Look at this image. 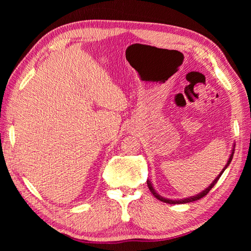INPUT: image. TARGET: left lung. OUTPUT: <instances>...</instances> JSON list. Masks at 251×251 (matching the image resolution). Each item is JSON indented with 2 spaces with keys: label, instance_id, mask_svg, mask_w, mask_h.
I'll list each match as a JSON object with an SVG mask.
<instances>
[{
  "label": "left lung",
  "instance_id": "8db88e82",
  "mask_svg": "<svg viewBox=\"0 0 251 251\" xmlns=\"http://www.w3.org/2000/svg\"><path fill=\"white\" fill-rule=\"evenodd\" d=\"M233 153H234V150H232V151H231V154H230V157H229V159H228V161H227V163H226V165L224 166V169L222 170V172L219 174V176L214 180V182H212V183L205 189V191H203L202 193H200L199 195H197V196H194V197H191V198H186V199H181V200H170V199H165V198H163V197H161L160 195H158L157 193H156V191L154 189V187L151 186V181H147L148 182V186H149V189L151 191V193L153 194L156 198L158 199V200H160V201H162V202H165V203H169V204H184V203H188V202H193V201H197V200H200L201 198H203L204 196H206L208 193H209V191L210 189L214 187L215 185H216V183L218 182V180L220 179V177H221V175L223 174V172L227 169V166L229 165V163L231 162V160H232V157H233Z\"/></svg>",
  "mask_w": 251,
  "mask_h": 251
}]
</instances>
